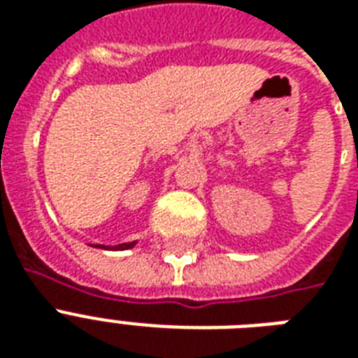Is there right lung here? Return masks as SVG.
I'll return each instance as SVG.
<instances>
[{
    "instance_id": "1",
    "label": "right lung",
    "mask_w": 358,
    "mask_h": 358,
    "mask_svg": "<svg viewBox=\"0 0 358 358\" xmlns=\"http://www.w3.org/2000/svg\"><path fill=\"white\" fill-rule=\"evenodd\" d=\"M135 245V241H131V243H119V245H115V247H111V249H119V250H124V249H131Z\"/></svg>"
}]
</instances>
